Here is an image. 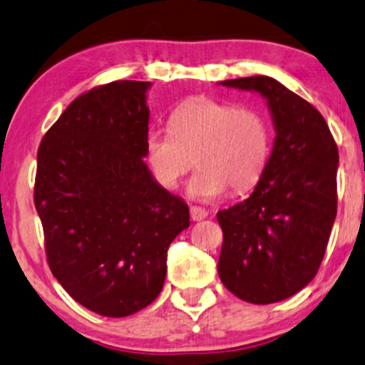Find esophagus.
I'll list each match as a JSON object with an SVG mask.
<instances>
[{
	"label": "esophagus",
	"instance_id": "obj_1",
	"mask_svg": "<svg viewBox=\"0 0 365 365\" xmlns=\"http://www.w3.org/2000/svg\"><path fill=\"white\" fill-rule=\"evenodd\" d=\"M190 217L194 221H200V220H204V217H207V211L204 207L190 206Z\"/></svg>",
	"mask_w": 365,
	"mask_h": 365
}]
</instances>
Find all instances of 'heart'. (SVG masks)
Returning <instances> with one entry per match:
<instances>
[{"mask_svg":"<svg viewBox=\"0 0 365 365\" xmlns=\"http://www.w3.org/2000/svg\"><path fill=\"white\" fill-rule=\"evenodd\" d=\"M145 159L159 185L175 188L199 165L188 195L212 200L228 187L252 188L269 161L271 130L261 111L211 98L185 101L171 113V128L145 133Z\"/></svg>","mask_w":365,"mask_h":365,"instance_id":"1","label":"heart"}]
</instances>
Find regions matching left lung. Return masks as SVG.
<instances>
[{"label":"left lung","mask_w":365,"mask_h":365,"mask_svg":"<svg viewBox=\"0 0 365 365\" xmlns=\"http://www.w3.org/2000/svg\"><path fill=\"white\" fill-rule=\"evenodd\" d=\"M259 92L274 125L269 161L244 202L217 211V274L250 304L288 299L312 282L336 217L338 148L312 104L266 75L220 82Z\"/></svg>","instance_id":"obj_1"}]
</instances>
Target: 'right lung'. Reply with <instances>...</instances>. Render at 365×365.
<instances>
[{"instance_id": "obj_1", "label": "right lung", "mask_w": 365, "mask_h": 365, "mask_svg": "<svg viewBox=\"0 0 365 365\" xmlns=\"http://www.w3.org/2000/svg\"><path fill=\"white\" fill-rule=\"evenodd\" d=\"M150 82L78 96L37 150L34 204L54 278L89 311L125 317L163 290L188 206L144 163Z\"/></svg>"}]
</instances>
